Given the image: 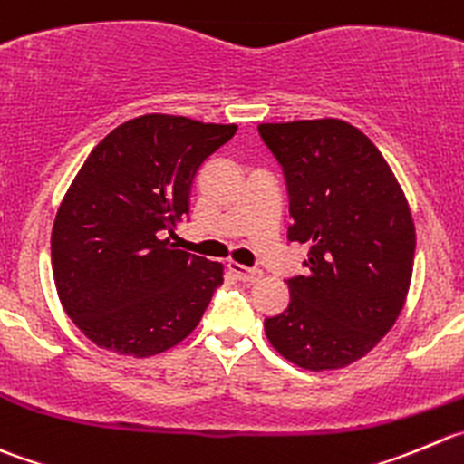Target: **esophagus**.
<instances>
[{
    "mask_svg": "<svg viewBox=\"0 0 464 464\" xmlns=\"http://www.w3.org/2000/svg\"><path fill=\"white\" fill-rule=\"evenodd\" d=\"M227 266H229V271L235 273V276L239 277L241 282H255V280H259V277H262V271H259V268L241 266V264H232V262H229Z\"/></svg>",
    "mask_w": 464,
    "mask_h": 464,
    "instance_id": "34e87169",
    "label": "esophagus"
}]
</instances>
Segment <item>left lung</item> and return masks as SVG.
<instances>
[{
    "mask_svg": "<svg viewBox=\"0 0 464 464\" xmlns=\"http://www.w3.org/2000/svg\"><path fill=\"white\" fill-rule=\"evenodd\" d=\"M289 193V241L310 244L286 310L264 321L271 346L310 372L367 355L399 319L414 264V223L381 150L337 118L264 122Z\"/></svg>",
    "mask_w": 464,
    "mask_h": 464,
    "instance_id": "left-lung-1",
    "label": "left lung"
}]
</instances>
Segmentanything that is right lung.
Listing matches in <instances>:
<instances>
[{
    "instance_id": "right-lung-1",
    "label": "right lung",
    "mask_w": 464,
    "mask_h": 464,
    "mask_svg": "<svg viewBox=\"0 0 464 464\" xmlns=\"http://www.w3.org/2000/svg\"><path fill=\"white\" fill-rule=\"evenodd\" d=\"M237 125L148 113L92 148L52 229L61 305L100 348L150 357L193 333L223 264L175 248L191 184Z\"/></svg>"
}]
</instances>
